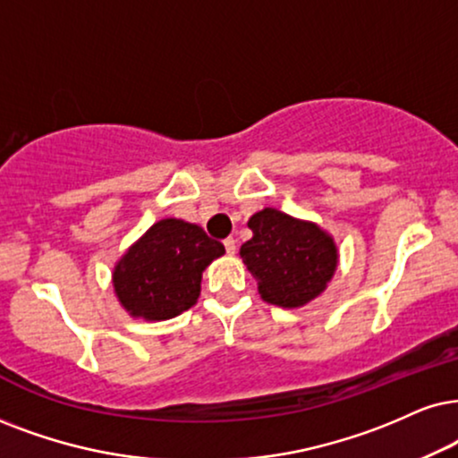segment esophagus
I'll list each match as a JSON object with an SVG mask.
<instances>
[{"instance_id":"esophagus-1","label":"esophagus","mask_w":458,"mask_h":458,"mask_svg":"<svg viewBox=\"0 0 458 458\" xmlns=\"http://www.w3.org/2000/svg\"><path fill=\"white\" fill-rule=\"evenodd\" d=\"M224 247H225V251H228V253H234L236 251V241L233 239V236H228V239H224Z\"/></svg>"}]
</instances>
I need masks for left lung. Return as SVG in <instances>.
I'll return each mask as SVG.
<instances>
[{
    "label": "left lung",
    "instance_id": "1",
    "mask_svg": "<svg viewBox=\"0 0 458 458\" xmlns=\"http://www.w3.org/2000/svg\"><path fill=\"white\" fill-rule=\"evenodd\" d=\"M249 228L253 236L241 247V258L266 302L293 309L326 289L338 253L319 225L264 209L249 219Z\"/></svg>",
    "mask_w": 458,
    "mask_h": 458
}]
</instances>
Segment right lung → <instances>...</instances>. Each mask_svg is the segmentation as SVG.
Instances as JSON below:
<instances>
[{"label": "right lung", "instance_id": "right-lung-1", "mask_svg": "<svg viewBox=\"0 0 458 458\" xmlns=\"http://www.w3.org/2000/svg\"><path fill=\"white\" fill-rule=\"evenodd\" d=\"M222 253L200 225L162 219L115 266V293L132 317L171 319L196 302L202 270Z\"/></svg>", "mask_w": 458, "mask_h": 458}]
</instances>
